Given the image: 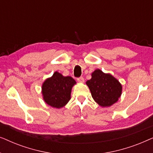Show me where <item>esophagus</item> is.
<instances>
[{"label": "esophagus", "instance_id": "esophagus-1", "mask_svg": "<svg viewBox=\"0 0 153 153\" xmlns=\"http://www.w3.org/2000/svg\"><path fill=\"white\" fill-rule=\"evenodd\" d=\"M77 81H78V82L79 83H83L84 82V79H83V77L82 76L79 77V78H77Z\"/></svg>", "mask_w": 153, "mask_h": 153}]
</instances>
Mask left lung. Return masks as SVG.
<instances>
[{"label":"left lung","instance_id":"1","mask_svg":"<svg viewBox=\"0 0 153 153\" xmlns=\"http://www.w3.org/2000/svg\"><path fill=\"white\" fill-rule=\"evenodd\" d=\"M92 97L99 105L110 106L118 100L122 93V85L110 74L96 70L91 79L86 81Z\"/></svg>","mask_w":153,"mask_h":153}]
</instances>
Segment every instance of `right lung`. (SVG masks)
Wrapping results in <instances>:
<instances>
[{"label": "right lung", "mask_w": 153, "mask_h": 153, "mask_svg": "<svg viewBox=\"0 0 153 153\" xmlns=\"http://www.w3.org/2000/svg\"><path fill=\"white\" fill-rule=\"evenodd\" d=\"M76 81L71 76H63L56 72L42 85V95L46 103L52 107L61 108L70 100L71 90Z\"/></svg>", "instance_id": "1"}]
</instances>
